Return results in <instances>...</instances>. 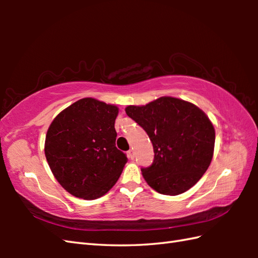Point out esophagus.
Wrapping results in <instances>:
<instances>
[{
  "label": "esophagus",
  "instance_id": "esophagus-1",
  "mask_svg": "<svg viewBox=\"0 0 258 258\" xmlns=\"http://www.w3.org/2000/svg\"><path fill=\"white\" fill-rule=\"evenodd\" d=\"M127 155H128V158H131V160H134L135 154H134V151L133 150H130L128 153H127Z\"/></svg>",
  "mask_w": 258,
  "mask_h": 258
}]
</instances>
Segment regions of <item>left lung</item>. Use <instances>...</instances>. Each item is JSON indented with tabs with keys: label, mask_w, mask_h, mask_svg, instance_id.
I'll return each mask as SVG.
<instances>
[{
	"label": "left lung",
	"mask_w": 258,
	"mask_h": 258,
	"mask_svg": "<svg viewBox=\"0 0 258 258\" xmlns=\"http://www.w3.org/2000/svg\"><path fill=\"white\" fill-rule=\"evenodd\" d=\"M126 114L144 128L154 161L142 168L146 183L160 194L175 196L199 182L212 162L215 128L193 103L162 96L146 105H128Z\"/></svg>",
	"instance_id": "left-lung-1"
}]
</instances>
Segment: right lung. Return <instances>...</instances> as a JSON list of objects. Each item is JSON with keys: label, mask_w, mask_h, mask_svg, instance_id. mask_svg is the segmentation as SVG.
<instances>
[{"label": "right lung", "mask_w": 258, "mask_h": 258, "mask_svg": "<svg viewBox=\"0 0 258 258\" xmlns=\"http://www.w3.org/2000/svg\"><path fill=\"white\" fill-rule=\"evenodd\" d=\"M118 107L85 97L59 112L47 130L44 152L51 171L70 194L96 200L111 189L127 157L116 149Z\"/></svg>", "instance_id": "1"}]
</instances>
